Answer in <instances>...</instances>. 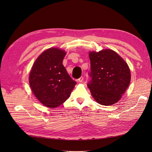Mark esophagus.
Masks as SVG:
<instances>
[{
  "label": "esophagus",
  "mask_w": 152,
  "mask_h": 152,
  "mask_svg": "<svg viewBox=\"0 0 152 152\" xmlns=\"http://www.w3.org/2000/svg\"><path fill=\"white\" fill-rule=\"evenodd\" d=\"M83 80H84V77L83 76H81L79 78V79H78V81H79L80 83H82L83 81Z\"/></svg>",
  "instance_id": "obj_1"
}]
</instances>
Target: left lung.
I'll use <instances>...</instances> for the list:
<instances>
[{
    "label": "left lung",
    "mask_w": 152,
    "mask_h": 152,
    "mask_svg": "<svg viewBox=\"0 0 152 152\" xmlns=\"http://www.w3.org/2000/svg\"><path fill=\"white\" fill-rule=\"evenodd\" d=\"M89 57L91 80L88 87L93 97L102 105L116 103L130 83V70L127 63L111 49L89 52Z\"/></svg>",
    "instance_id": "8db88e82"
}]
</instances>
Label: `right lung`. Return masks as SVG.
<instances>
[{"instance_id":"1","label":"right lung","mask_w":152,"mask_h":152,"mask_svg":"<svg viewBox=\"0 0 152 152\" xmlns=\"http://www.w3.org/2000/svg\"><path fill=\"white\" fill-rule=\"evenodd\" d=\"M66 54L58 48L46 50L37 58L30 72L29 84L34 94L48 108L63 104L76 84L63 64Z\"/></svg>"}]
</instances>
